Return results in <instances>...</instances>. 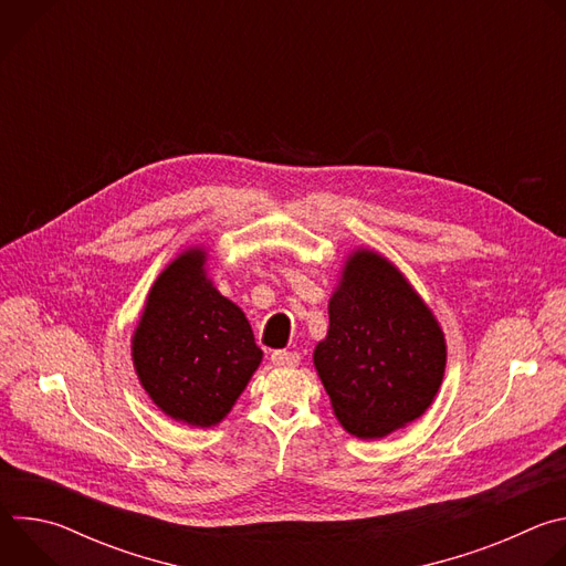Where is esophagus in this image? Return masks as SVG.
Listing matches in <instances>:
<instances>
[{
    "mask_svg": "<svg viewBox=\"0 0 566 566\" xmlns=\"http://www.w3.org/2000/svg\"><path fill=\"white\" fill-rule=\"evenodd\" d=\"M271 363L275 367H297L300 365V354H295V352H273Z\"/></svg>",
    "mask_w": 566,
    "mask_h": 566,
    "instance_id": "34e87169",
    "label": "esophagus"
}]
</instances>
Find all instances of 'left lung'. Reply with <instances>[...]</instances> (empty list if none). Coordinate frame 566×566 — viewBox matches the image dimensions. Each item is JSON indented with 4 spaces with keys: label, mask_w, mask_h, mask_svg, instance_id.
<instances>
[{
    "label": "left lung",
    "mask_w": 566,
    "mask_h": 566,
    "mask_svg": "<svg viewBox=\"0 0 566 566\" xmlns=\"http://www.w3.org/2000/svg\"><path fill=\"white\" fill-rule=\"evenodd\" d=\"M446 356L439 322L406 275L376 251H354L313 352L340 426L358 439L406 428L432 406Z\"/></svg>",
    "instance_id": "left-lung-1"
}]
</instances>
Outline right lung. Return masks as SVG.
Returning a JSON list of instances; mask_svg holds the SVG:
<instances>
[{"instance_id":"right-lung-1","label":"right lung","mask_w":566,"mask_h":566,"mask_svg":"<svg viewBox=\"0 0 566 566\" xmlns=\"http://www.w3.org/2000/svg\"><path fill=\"white\" fill-rule=\"evenodd\" d=\"M206 260L195 247L164 269L132 336L147 396L160 412L195 428L226 419L264 356L244 311L214 289Z\"/></svg>"}]
</instances>
